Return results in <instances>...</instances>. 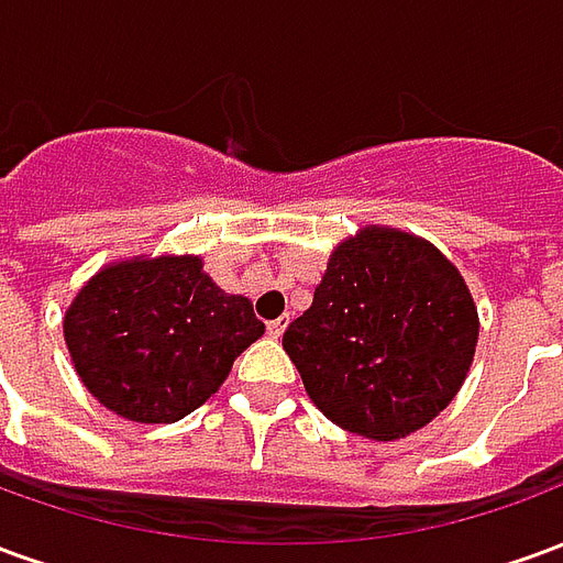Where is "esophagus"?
<instances>
[{"mask_svg":"<svg viewBox=\"0 0 563 563\" xmlns=\"http://www.w3.org/2000/svg\"><path fill=\"white\" fill-rule=\"evenodd\" d=\"M286 325H289V319H274V322H268V338H283V331H286Z\"/></svg>","mask_w":563,"mask_h":563,"instance_id":"esophagus-1","label":"esophagus"}]
</instances>
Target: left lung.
Here are the masks:
<instances>
[{"label":"left lung","mask_w":563,"mask_h":563,"mask_svg":"<svg viewBox=\"0 0 563 563\" xmlns=\"http://www.w3.org/2000/svg\"><path fill=\"white\" fill-rule=\"evenodd\" d=\"M476 341L479 313L461 271L419 234L365 225L331 250L283 350L325 419L401 440L459 395Z\"/></svg>","instance_id":"left-lung-1"}]
</instances>
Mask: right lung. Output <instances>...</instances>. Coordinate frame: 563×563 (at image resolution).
<instances>
[{
	"mask_svg": "<svg viewBox=\"0 0 563 563\" xmlns=\"http://www.w3.org/2000/svg\"><path fill=\"white\" fill-rule=\"evenodd\" d=\"M71 365L129 422L184 419L265 334L244 295L222 292L201 256H129L84 283L63 317Z\"/></svg>",
	"mask_w": 563,
	"mask_h": 563,
	"instance_id": "add662e5",
	"label": "right lung"
}]
</instances>
